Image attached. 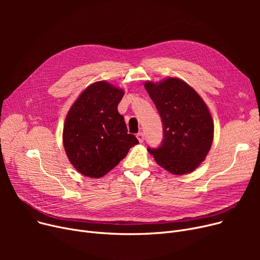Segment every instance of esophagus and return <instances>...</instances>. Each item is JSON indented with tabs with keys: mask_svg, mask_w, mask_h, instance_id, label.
I'll list each match as a JSON object with an SVG mask.
<instances>
[{
	"mask_svg": "<svg viewBox=\"0 0 260 260\" xmlns=\"http://www.w3.org/2000/svg\"><path fill=\"white\" fill-rule=\"evenodd\" d=\"M137 138H138L139 142H143V141H144V134H143L142 132L138 133V134H137Z\"/></svg>",
	"mask_w": 260,
	"mask_h": 260,
	"instance_id": "obj_1",
	"label": "esophagus"
}]
</instances>
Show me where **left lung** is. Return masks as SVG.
Masks as SVG:
<instances>
[{"mask_svg":"<svg viewBox=\"0 0 260 260\" xmlns=\"http://www.w3.org/2000/svg\"><path fill=\"white\" fill-rule=\"evenodd\" d=\"M163 125L159 147H147L156 162L175 175L193 172L207 157L214 137V124L200 95L176 78L161 83L145 82Z\"/></svg>","mask_w":260,"mask_h":260,"instance_id":"obj_1","label":"left lung"}]
</instances>
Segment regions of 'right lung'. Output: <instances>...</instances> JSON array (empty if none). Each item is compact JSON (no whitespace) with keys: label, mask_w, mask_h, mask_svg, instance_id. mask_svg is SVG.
<instances>
[{"label":"right lung","mask_w":260,"mask_h":260,"mask_svg":"<svg viewBox=\"0 0 260 260\" xmlns=\"http://www.w3.org/2000/svg\"><path fill=\"white\" fill-rule=\"evenodd\" d=\"M124 91L105 81L89 85L68 112L63 144L72 165L82 175L99 178L124 158L138 139L127 133L118 104Z\"/></svg>","instance_id":"add662e5"}]
</instances>
